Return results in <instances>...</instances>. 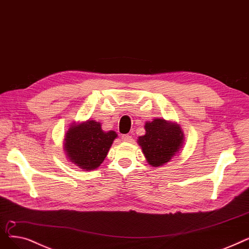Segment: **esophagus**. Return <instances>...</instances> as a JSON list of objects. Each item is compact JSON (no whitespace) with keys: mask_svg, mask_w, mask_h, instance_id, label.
Returning a JSON list of instances; mask_svg holds the SVG:
<instances>
[{"mask_svg":"<svg viewBox=\"0 0 249 249\" xmlns=\"http://www.w3.org/2000/svg\"><path fill=\"white\" fill-rule=\"evenodd\" d=\"M122 140L124 142H132L133 138H132V136H129V135H123L122 136Z\"/></svg>","mask_w":249,"mask_h":249,"instance_id":"34e87169","label":"esophagus"}]
</instances>
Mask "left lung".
<instances>
[{
	"mask_svg": "<svg viewBox=\"0 0 249 249\" xmlns=\"http://www.w3.org/2000/svg\"><path fill=\"white\" fill-rule=\"evenodd\" d=\"M144 127L145 135L137 141L149 165L160 167L178 156L185 141L179 124L157 117L146 122Z\"/></svg>",
	"mask_w": 249,
	"mask_h": 249,
	"instance_id": "1",
	"label": "left lung"
}]
</instances>
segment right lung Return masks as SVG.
Returning a JSON list of instances; mask_svg holds the SVG:
<instances>
[{
    "instance_id": "obj_1",
    "label": "right lung",
    "mask_w": 249,
    "mask_h": 249,
    "mask_svg": "<svg viewBox=\"0 0 249 249\" xmlns=\"http://www.w3.org/2000/svg\"><path fill=\"white\" fill-rule=\"evenodd\" d=\"M116 138L114 131H103L99 122H74L65 133L64 151L71 163L83 171H90L103 163Z\"/></svg>"
}]
</instances>
